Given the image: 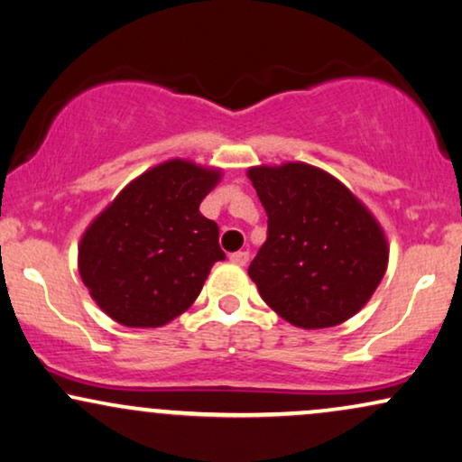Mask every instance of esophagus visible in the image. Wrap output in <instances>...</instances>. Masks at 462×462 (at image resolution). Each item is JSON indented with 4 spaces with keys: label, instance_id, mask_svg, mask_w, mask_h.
I'll return each mask as SVG.
<instances>
[{
    "label": "esophagus",
    "instance_id": "1",
    "mask_svg": "<svg viewBox=\"0 0 462 462\" xmlns=\"http://www.w3.org/2000/svg\"><path fill=\"white\" fill-rule=\"evenodd\" d=\"M230 260L238 266H245L249 262V251H235V254L230 255Z\"/></svg>",
    "mask_w": 462,
    "mask_h": 462
}]
</instances>
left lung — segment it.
Returning a JSON list of instances; mask_svg holds the SVG:
<instances>
[{
	"instance_id": "left-lung-1",
	"label": "left lung",
	"mask_w": 462,
	"mask_h": 462,
	"mask_svg": "<svg viewBox=\"0 0 462 462\" xmlns=\"http://www.w3.org/2000/svg\"><path fill=\"white\" fill-rule=\"evenodd\" d=\"M268 217L249 277L274 313L299 328H330L358 313L388 264L382 227L328 172L290 162L251 168Z\"/></svg>"
}]
</instances>
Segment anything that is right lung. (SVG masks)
I'll return each mask as SVG.
<instances>
[{"label": "right lung", "mask_w": 462, "mask_h": 462, "mask_svg": "<svg viewBox=\"0 0 462 462\" xmlns=\"http://www.w3.org/2000/svg\"><path fill=\"white\" fill-rule=\"evenodd\" d=\"M219 171L171 160L132 180L80 238L79 271L115 322L157 328L191 307L215 262L219 227L200 202Z\"/></svg>", "instance_id": "add662e5"}]
</instances>
